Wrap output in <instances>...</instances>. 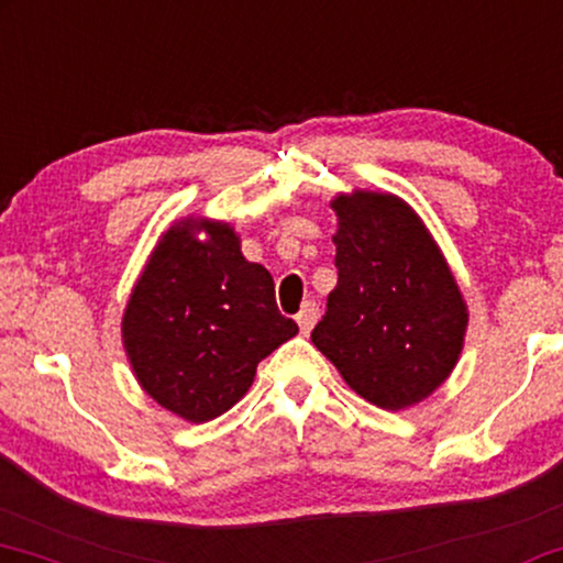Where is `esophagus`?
<instances>
[{
	"label": "esophagus",
	"instance_id": "esophagus-1",
	"mask_svg": "<svg viewBox=\"0 0 563 563\" xmlns=\"http://www.w3.org/2000/svg\"><path fill=\"white\" fill-rule=\"evenodd\" d=\"M317 319H319V306L314 301H306L301 306V311L296 314V322H298V327H301L303 334L311 332V327L317 324Z\"/></svg>",
	"mask_w": 563,
	"mask_h": 563
}]
</instances>
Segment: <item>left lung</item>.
<instances>
[{
    "label": "left lung",
    "instance_id": "obj_1",
    "mask_svg": "<svg viewBox=\"0 0 563 563\" xmlns=\"http://www.w3.org/2000/svg\"><path fill=\"white\" fill-rule=\"evenodd\" d=\"M338 216V286L311 343L376 408L405 410L457 366L467 303L426 223L402 197L353 189Z\"/></svg>",
    "mask_w": 563,
    "mask_h": 563
}]
</instances>
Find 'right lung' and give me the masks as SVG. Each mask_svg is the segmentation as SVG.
Here are the masks:
<instances>
[{
  "mask_svg": "<svg viewBox=\"0 0 563 563\" xmlns=\"http://www.w3.org/2000/svg\"><path fill=\"white\" fill-rule=\"evenodd\" d=\"M296 332L277 311L273 275L246 262L233 225L191 216L155 244L122 317L140 387L189 423L231 410L260 361Z\"/></svg>",
  "mask_w": 563,
  "mask_h": 563,
  "instance_id": "add662e5",
  "label": "right lung"
}]
</instances>
